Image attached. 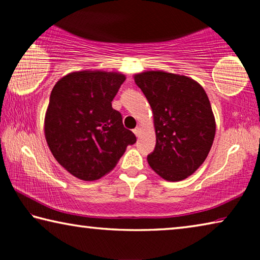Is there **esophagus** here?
I'll use <instances>...</instances> for the list:
<instances>
[{"label":"esophagus","instance_id":"esophagus-1","mask_svg":"<svg viewBox=\"0 0 260 260\" xmlns=\"http://www.w3.org/2000/svg\"><path fill=\"white\" fill-rule=\"evenodd\" d=\"M133 132H134V134H135L136 136H140V134H141V128H140V127H136V128L133 129Z\"/></svg>","mask_w":260,"mask_h":260}]
</instances>
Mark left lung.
<instances>
[{"label":"left lung","mask_w":260,"mask_h":260,"mask_svg":"<svg viewBox=\"0 0 260 260\" xmlns=\"http://www.w3.org/2000/svg\"><path fill=\"white\" fill-rule=\"evenodd\" d=\"M153 114L156 147L151 169L166 181H181L203 164L212 147L215 119L204 88L193 79L166 71L134 76Z\"/></svg>","instance_id":"1"}]
</instances>
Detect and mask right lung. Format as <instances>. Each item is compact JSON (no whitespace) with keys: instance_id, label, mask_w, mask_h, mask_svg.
Segmentation results:
<instances>
[{"instance_id":"1","label":"right lung","mask_w":260,"mask_h":260,"mask_svg":"<svg viewBox=\"0 0 260 260\" xmlns=\"http://www.w3.org/2000/svg\"><path fill=\"white\" fill-rule=\"evenodd\" d=\"M126 80L119 72L76 71L51 90L45 136L52 156L70 174L94 181L114 169L127 146L136 142L122 125L112 100Z\"/></svg>"}]
</instances>
